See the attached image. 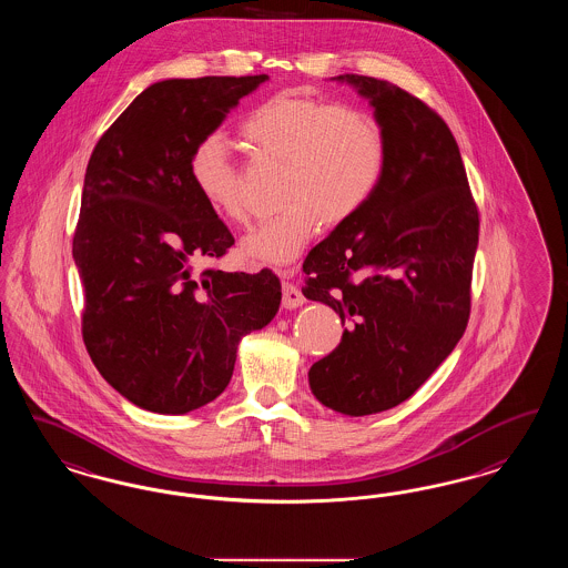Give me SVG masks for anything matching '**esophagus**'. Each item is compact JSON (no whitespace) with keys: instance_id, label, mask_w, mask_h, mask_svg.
<instances>
[{"instance_id":"obj_1","label":"esophagus","mask_w":568,"mask_h":568,"mask_svg":"<svg viewBox=\"0 0 568 568\" xmlns=\"http://www.w3.org/2000/svg\"><path fill=\"white\" fill-rule=\"evenodd\" d=\"M292 271H283V276H290ZM304 304V295L295 287L292 281H283V306L285 308H297Z\"/></svg>"}]
</instances>
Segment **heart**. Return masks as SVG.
I'll list each match as a JSON object with an SVG mask.
<instances>
[{
	"label": "heart",
	"instance_id": "obj_1",
	"mask_svg": "<svg viewBox=\"0 0 568 568\" xmlns=\"http://www.w3.org/2000/svg\"><path fill=\"white\" fill-rule=\"evenodd\" d=\"M241 135L257 159L285 169L278 196L285 209L241 241V257L251 264H290L321 224L338 227L351 222L385 178V126L357 105L276 92L251 110L241 122ZM187 175L213 213L234 226L247 224L245 169L224 136L211 133L192 145Z\"/></svg>",
	"mask_w": 568,
	"mask_h": 568
}]
</instances>
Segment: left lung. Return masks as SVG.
Wrapping results in <instances>:
<instances>
[{
	"instance_id": "8db88e82",
	"label": "left lung",
	"mask_w": 568,
	"mask_h": 568,
	"mask_svg": "<svg viewBox=\"0 0 568 568\" xmlns=\"http://www.w3.org/2000/svg\"><path fill=\"white\" fill-rule=\"evenodd\" d=\"M334 80L369 99L388 159L372 201L304 262L302 294L346 325L308 383L323 406L367 416L409 399L465 334L479 213L442 115L386 80Z\"/></svg>"
}]
</instances>
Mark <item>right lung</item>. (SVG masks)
<instances>
[{
    "label": "right lung",
    "mask_w": 568,
    "mask_h": 568,
    "mask_svg": "<svg viewBox=\"0 0 568 568\" xmlns=\"http://www.w3.org/2000/svg\"><path fill=\"white\" fill-rule=\"evenodd\" d=\"M268 75L162 80L135 97L92 150L73 260L82 338L99 374L135 406L185 414L226 388L236 346L273 321L281 283L194 271L234 245L187 175L192 145Z\"/></svg>",
    "instance_id": "add662e5"
}]
</instances>
